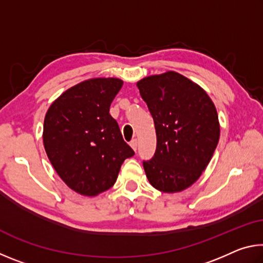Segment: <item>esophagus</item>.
I'll return each mask as SVG.
<instances>
[{
  "label": "esophagus",
  "instance_id": "34e87169",
  "mask_svg": "<svg viewBox=\"0 0 263 263\" xmlns=\"http://www.w3.org/2000/svg\"><path fill=\"white\" fill-rule=\"evenodd\" d=\"M137 145H138V141H137V139H132L131 141H130V146L131 147L135 149V151H137Z\"/></svg>",
  "mask_w": 263,
  "mask_h": 263
}]
</instances>
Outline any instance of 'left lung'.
<instances>
[{
	"mask_svg": "<svg viewBox=\"0 0 263 263\" xmlns=\"http://www.w3.org/2000/svg\"><path fill=\"white\" fill-rule=\"evenodd\" d=\"M137 86L157 133L153 158L142 161L146 176L163 193L184 190L201 176L219 140L215 104L201 87L175 72L145 78Z\"/></svg>",
	"mask_w": 263,
	"mask_h": 263,
	"instance_id": "obj_1",
	"label": "left lung"
}]
</instances>
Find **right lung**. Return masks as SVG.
I'll use <instances>...</instances> for the list:
<instances>
[{
    "label": "right lung",
    "instance_id": "1",
    "mask_svg": "<svg viewBox=\"0 0 263 263\" xmlns=\"http://www.w3.org/2000/svg\"><path fill=\"white\" fill-rule=\"evenodd\" d=\"M119 79H91L53 102L44 121V146L58 175L70 189L95 196L110 189L124 160L135 155L109 114Z\"/></svg>",
    "mask_w": 263,
    "mask_h": 263
}]
</instances>
